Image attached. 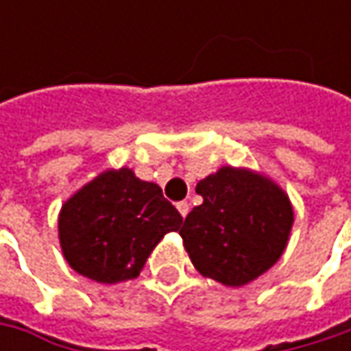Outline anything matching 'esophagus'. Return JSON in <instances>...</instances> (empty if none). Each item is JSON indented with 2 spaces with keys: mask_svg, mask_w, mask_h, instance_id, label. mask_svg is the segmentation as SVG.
Here are the masks:
<instances>
[{
  "mask_svg": "<svg viewBox=\"0 0 351 351\" xmlns=\"http://www.w3.org/2000/svg\"><path fill=\"white\" fill-rule=\"evenodd\" d=\"M178 210H180V215L185 219L187 213H189V203H187V201H180V203H178Z\"/></svg>",
  "mask_w": 351,
  "mask_h": 351,
  "instance_id": "esophagus-1",
  "label": "esophagus"
}]
</instances>
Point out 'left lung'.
Instances as JSON below:
<instances>
[{
	"instance_id": "left-lung-1",
	"label": "left lung",
	"mask_w": 351,
	"mask_h": 351,
	"mask_svg": "<svg viewBox=\"0 0 351 351\" xmlns=\"http://www.w3.org/2000/svg\"><path fill=\"white\" fill-rule=\"evenodd\" d=\"M203 205L185 217L180 234L199 274L240 287L281 258L293 224L287 195L252 171L221 168L197 183Z\"/></svg>"
}]
</instances>
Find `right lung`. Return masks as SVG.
Listing matches in <instances>:
<instances>
[{
  "label": "right lung",
  "mask_w": 351,
  "mask_h": 351,
  "mask_svg": "<svg viewBox=\"0 0 351 351\" xmlns=\"http://www.w3.org/2000/svg\"><path fill=\"white\" fill-rule=\"evenodd\" d=\"M183 223L162 189L130 169L105 171L64 203L62 252L80 276L119 283L141 274L164 234Z\"/></svg>",
  "instance_id": "1"
}]
</instances>
